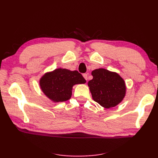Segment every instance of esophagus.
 I'll list each match as a JSON object with an SVG mask.
<instances>
[{"label": "esophagus", "mask_w": 158, "mask_h": 158, "mask_svg": "<svg viewBox=\"0 0 158 158\" xmlns=\"http://www.w3.org/2000/svg\"><path fill=\"white\" fill-rule=\"evenodd\" d=\"M83 76H84V78H85V80H88V74H84Z\"/></svg>", "instance_id": "34e87169"}]
</instances>
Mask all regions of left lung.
<instances>
[{
    "label": "left lung",
    "instance_id": "left-lung-1",
    "mask_svg": "<svg viewBox=\"0 0 158 158\" xmlns=\"http://www.w3.org/2000/svg\"><path fill=\"white\" fill-rule=\"evenodd\" d=\"M92 74L93 79L88 84L95 102L109 109L122 101L125 95L126 86L120 76L103 69L94 70Z\"/></svg>",
    "mask_w": 158,
    "mask_h": 158
}]
</instances>
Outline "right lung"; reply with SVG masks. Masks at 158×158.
Instances as JSON below:
<instances>
[{
    "label": "right lung",
    "mask_w": 158,
    "mask_h": 158,
    "mask_svg": "<svg viewBox=\"0 0 158 158\" xmlns=\"http://www.w3.org/2000/svg\"><path fill=\"white\" fill-rule=\"evenodd\" d=\"M85 80L78 71L58 69L45 74L40 80V86L44 93L54 102H65L72 95L74 84H84Z\"/></svg>",
    "instance_id": "right-lung-1"
}]
</instances>
